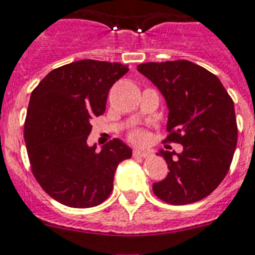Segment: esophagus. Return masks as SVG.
<instances>
[{
  "mask_svg": "<svg viewBox=\"0 0 255 255\" xmlns=\"http://www.w3.org/2000/svg\"><path fill=\"white\" fill-rule=\"evenodd\" d=\"M133 155L134 156H140V158H147V156L150 155V152L142 151V150H139V148H135V150L133 151Z\"/></svg>",
  "mask_w": 255,
  "mask_h": 255,
  "instance_id": "1",
  "label": "esophagus"
}]
</instances>
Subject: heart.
Returning <instances> with one entry per match:
<instances>
[{
  "label": "heart",
  "mask_w": 255,
  "mask_h": 255,
  "mask_svg": "<svg viewBox=\"0 0 255 255\" xmlns=\"http://www.w3.org/2000/svg\"><path fill=\"white\" fill-rule=\"evenodd\" d=\"M130 139L135 142V143H144V142H147L148 134L142 129L134 130L133 133L130 134Z\"/></svg>",
  "instance_id": "heart-1"
}]
</instances>
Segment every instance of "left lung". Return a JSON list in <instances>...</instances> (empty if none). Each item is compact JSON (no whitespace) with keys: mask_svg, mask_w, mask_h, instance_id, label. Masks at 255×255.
<instances>
[{"mask_svg":"<svg viewBox=\"0 0 255 255\" xmlns=\"http://www.w3.org/2000/svg\"><path fill=\"white\" fill-rule=\"evenodd\" d=\"M166 99V142L183 151H163L168 175L152 191L172 205L196 203L215 191L229 171L237 146L233 100L219 77L188 60L143 63L138 66Z\"/></svg>","mask_w":255,"mask_h":255,"instance_id":"1","label":"left lung"}]
</instances>
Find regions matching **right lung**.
I'll list each match as a JSON object with an SVG mask.
<instances>
[{"mask_svg": "<svg viewBox=\"0 0 255 255\" xmlns=\"http://www.w3.org/2000/svg\"><path fill=\"white\" fill-rule=\"evenodd\" d=\"M129 71L121 63L79 60L51 71L31 93L24 142L36 182L71 208L107 200L117 166L131 148L115 138L96 151L88 146L92 120L104 115L109 89Z\"/></svg>", "mask_w": 255, "mask_h": 255, "instance_id": "right-lung-1", "label": "right lung"}]
</instances>
